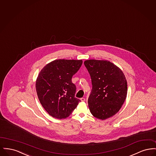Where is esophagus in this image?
<instances>
[{
  "label": "esophagus",
  "mask_w": 156,
  "mask_h": 156,
  "mask_svg": "<svg viewBox=\"0 0 156 156\" xmlns=\"http://www.w3.org/2000/svg\"><path fill=\"white\" fill-rule=\"evenodd\" d=\"M80 100L82 102H85V99L84 98H82L80 99Z\"/></svg>",
  "instance_id": "1"
}]
</instances>
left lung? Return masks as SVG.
I'll return each instance as SVG.
<instances>
[{
  "mask_svg": "<svg viewBox=\"0 0 156 156\" xmlns=\"http://www.w3.org/2000/svg\"><path fill=\"white\" fill-rule=\"evenodd\" d=\"M91 78L92 89L88 103L96 118H109L120 109L127 93L126 77L119 67L108 60L84 61Z\"/></svg>",
  "mask_w": 156,
  "mask_h": 156,
  "instance_id": "obj_1",
  "label": "left lung"
}]
</instances>
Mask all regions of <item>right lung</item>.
Returning a JSON list of instances; mask_svg holds the SVG:
<instances>
[{"mask_svg":"<svg viewBox=\"0 0 156 156\" xmlns=\"http://www.w3.org/2000/svg\"><path fill=\"white\" fill-rule=\"evenodd\" d=\"M82 64V59H55L45 65L38 75L37 96L45 110L53 118H67L81 102L75 98L76 87L72 77Z\"/></svg>","mask_w":156,"mask_h":156,"instance_id":"obj_1","label":"right lung"}]
</instances>
